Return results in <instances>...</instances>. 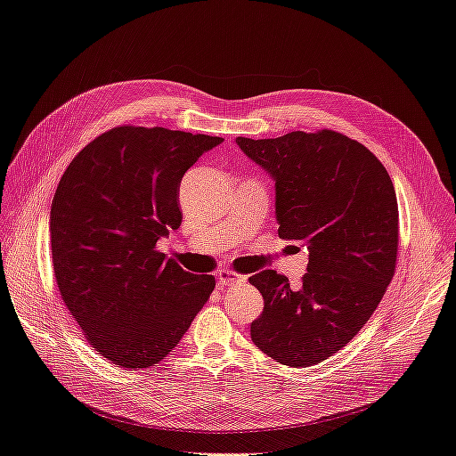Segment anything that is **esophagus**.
<instances>
[{"label": "esophagus", "instance_id": "obj_1", "mask_svg": "<svg viewBox=\"0 0 456 456\" xmlns=\"http://www.w3.org/2000/svg\"><path fill=\"white\" fill-rule=\"evenodd\" d=\"M248 280L243 274L233 273V270H220L218 274V284L226 288V286H233V284H243V281Z\"/></svg>", "mask_w": 456, "mask_h": 456}]
</instances>
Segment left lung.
<instances>
[{"mask_svg": "<svg viewBox=\"0 0 456 456\" xmlns=\"http://www.w3.org/2000/svg\"><path fill=\"white\" fill-rule=\"evenodd\" d=\"M236 143L274 180L278 236L309 249L299 289L276 270L249 278L265 299L251 339L280 364H318L359 334L395 274V188L370 150L334 130Z\"/></svg>", "mask_w": 456, "mask_h": 456, "instance_id": "1", "label": "left lung"}]
</instances>
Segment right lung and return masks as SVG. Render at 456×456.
I'll return each instance as SVG.
<instances>
[{
	"label": "right lung",
	"mask_w": 456,
	"mask_h": 456,
	"mask_svg": "<svg viewBox=\"0 0 456 456\" xmlns=\"http://www.w3.org/2000/svg\"><path fill=\"white\" fill-rule=\"evenodd\" d=\"M223 138L117 126L72 159L49 215L57 288L84 338L128 370L176 347L215 289L157 241L178 230L182 176Z\"/></svg>",
	"instance_id": "obj_1"
}]
</instances>
